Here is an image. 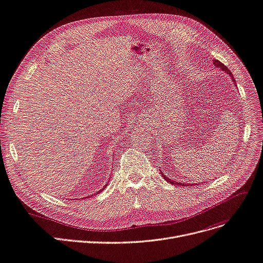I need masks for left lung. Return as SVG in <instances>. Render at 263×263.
<instances>
[{"instance_id":"obj_1","label":"left lung","mask_w":263,"mask_h":263,"mask_svg":"<svg viewBox=\"0 0 263 263\" xmlns=\"http://www.w3.org/2000/svg\"><path fill=\"white\" fill-rule=\"evenodd\" d=\"M214 65H215L216 67H219L221 71L226 72L227 74H229V76H230V77H231V79H232L233 84L236 86V83H235V81H234V77H233L232 73H231L229 70H228V68H227V67H226V66H224L220 61H218V60H214ZM160 173H161L162 177H163L166 181H168L170 184H172V185H176V186H180V187L182 186V187H184V186H188V185L192 186V185H199V184H201V182H199V181H198V184H197V182H195V184H186V182H179V181H177V180H172L171 178H168L167 176H165V174H163V173L161 172V171H160Z\"/></svg>"}]
</instances>
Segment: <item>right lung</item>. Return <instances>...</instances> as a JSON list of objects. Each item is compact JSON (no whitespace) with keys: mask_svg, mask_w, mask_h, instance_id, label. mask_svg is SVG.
Segmentation results:
<instances>
[{"mask_svg":"<svg viewBox=\"0 0 263 263\" xmlns=\"http://www.w3.org/2000/svg\"><path fill=\"white\" fill-rule=\"evenodd\" d=\"M106 186H107V184H106V185H105V186H104V187H103V188H102V189H101V190H99V191H98V195H99V192H101V191H102V190H104V189H105V187H106ZM95 195H96V193H95ZM95 195H93V196H95Z\"/></svg>","mask_w":263,"mask_h":263,"instance_id":"obj_1","label":"right lung"}]
</instances>
